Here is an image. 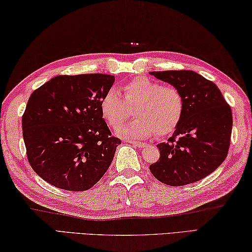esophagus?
<instances>
[{
	"mask_svg": "<svg viewBox=\"0 0 252 252\" xmlns=\"http://www.w3.org/2000/svg\"><path fill=\"white\" fill-rule=\"evenodd\" d=\"M128 143H130L131 145H134L136 147H139V148H144L147 146L146 143H142V142H135V140H128Z\"/></svg>",
	"mask_w": 252,
	"mask_h": 252,
	"instance_id": "1",
	"label": "esophagus"
}]
</instances>
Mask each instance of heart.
<instances>
[{"label":"heart","instance_id":"1","mask_svg":"<svg viewBox=\"0 0 252 252\" xmlns=\"http://www.w3.org/2000/svg\"><path fill=\"white\" fill-rule=\"evenodd\" d=\"M124 99L116 90H108L101 97L99 110L113 128H117L128 117L134 107L136 118L117 130L127 138H149L156 133L170 134L178 126L184 113L182 93L173 86H162L147 77L134 78L123 85Z\"/></svg>","mask_w":252,"mask_h":252}]
</instances>
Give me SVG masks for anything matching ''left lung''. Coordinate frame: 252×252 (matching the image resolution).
Here are the masks:
<instances>
[{"instance_id":"left-lung-1","label":"left lung","mask_w":252,"mask_h":252,"mask_svg":"<svg viewBox=\"0 0 252 252\" xmlns=\"http://www.w3.org/2000/svg\"><path fill=\"white\" fill-rule=\"evenodd\" d=\"M182 93L184 113L167 143L157 145L160 157L149 166L168 186H184L207 177L226 159L232 114L216 84L192 70L151 72Z\"/></svg>"}]
</instances>
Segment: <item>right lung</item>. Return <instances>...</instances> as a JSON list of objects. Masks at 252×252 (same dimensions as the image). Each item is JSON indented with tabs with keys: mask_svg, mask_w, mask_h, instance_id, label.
<instances>
[{
	"mask_svg": "<svg viewBox=\"0 0 252 252\" xmlns=\"http://www.w3.org/2000/svg\"><path fill=\"white\" fill-rule=\"evenodd\" d=\"M113 75L53 77L32 93L22 117L30 165L48 184L69 191L92 188L121 144L99 110Z\"/></svg>",
	"mask_w": 252,
	"mask_h": 252,
	"instance_id": "obj_1",
	"label": "right lung"
}]
</instances>
